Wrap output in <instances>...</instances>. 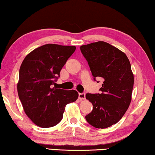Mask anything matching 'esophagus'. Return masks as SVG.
<instances>
[{
  "label": "esophagus",
  "instance_id": "obj_1",
  "mask_svg": "<svg viewBox=\"0 0 155 155\" xmlns=\"http://www.w3.org/2000/svg\"><path fill=\"white\" fill-rule=\"evenodd\" d=\"M85 94L84 93H80L79 94V99L80 100H85Z\"/></svg>",
  "mask_w": 155,
  "mask_h": 155
}]
</instances>
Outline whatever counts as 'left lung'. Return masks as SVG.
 Returning <instances> with one entry per match:
<instances>
[{"label": "left lung", "mask_w": 155, "mask_h": 155, "mask_svg": "<svg viewBox=\"0 0 155 155\" xmlns=\"http://www.w3.org/2000/svg\"><path fill=\"white\" fill-rule=\"evenodd\" d=\"M80 51L94 80H103L101 94H86L93 110L85 118L94 127H109L122 118L132 100L134 80L130 62L123 52L107 42L81 46Z\"/></svg>", "instance_id": "obj_1"}]
</instances>
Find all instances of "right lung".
<instances>
[{
  "label": "right lung",
  "mask_w": 155,
  "mask_h": 155,
  "mask_svg": "<svg viewBox=\"0 0 155 155\" xmlns=\"http://www.w3.org/2000/svg\"><path fill=\"white\" fill-rule=\"evenodd\" d=\"M75 46L46 44L35 49L23 59L17 91L25 113L39 127H51L63 118L65 107L78 97L75 90L53 87L59 73Z\"/></svg>",
  "instance_id": "1"
}]
</instances>
